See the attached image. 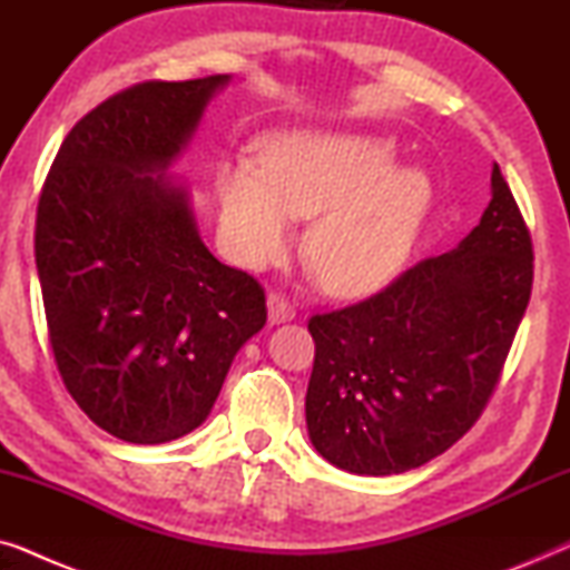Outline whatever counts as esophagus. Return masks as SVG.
<instances>
[{
	"label": "esophagus",
	"mask_w": 570,
	"mask_h": 570,
	"mask_svg": "<svg viewBox=\"0 0 570 570\" xmlns=\"http://www.w3.org/2000/svg\"><path fill=\"white\" fill-rule=\"evenodd\" d=\"M267 314H269L272 324H283V322H291V318H295V308H293V303L285 298V295L272 293L267 298Z\"/></svg>",
	"instance_id": "1"
}]
</instances>
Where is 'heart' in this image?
Returning <instances> with one entry per match:
<instances>
[{
	"mask_svg": "<svg viewBox=\"0 0 570 570\" xmlns=\"http://www.w3.org/2000/svg\"><path fill=\"white\" fill-rule=\"evenodd\" d=\"M220 225L246 267H267L316 217L308 262L340 298L384 287L415 252L435 205L431 176L400 168L392 139L285 129L264 137L262 166L228 160L215 174Z\"/></svg>",
	"mask_w": 570,
	"mask_h": 570,
	"instance_id": "heart-1",
	"label": "heart"
}]
</instances>
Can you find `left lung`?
<instances>
[{"label": "left lung", "instance_id": "obj_1", "mask_svg": "<svg viewBox=\"0 0 570 570\" xmlns=\"http://www.w3.org/2000/svg\"><path fill=\"white\" fill-rule=\"evenodd\" d=\"M490 205L449 254L314 316L308 439L326 462L386 478L462 439L493 394L532 293V238L493 166Z\"/></svg>", "mask_w": 570, "mask_h": 570}]
</instances>
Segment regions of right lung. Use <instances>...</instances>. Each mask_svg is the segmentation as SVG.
Wrapping results in <instances>:
<instances>
[{"instance_id": "obj_1", "label": "right lung", "mask_w": 570, "mask_h": 570, "mask_svg": "<svg viewBox=\"0 0 570 570\" xmlns=\"http://www.w3.org/2000/svg\"><path fill=\"white\" fill-rule=\"evenodd\" d=\"M230 75L142 82L82 116L36 217L57 368L98 428L166 443L205 423L233 357L267 322L264 291L199 238L168 168Z\"/></svg>"}]
</instances>
